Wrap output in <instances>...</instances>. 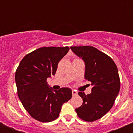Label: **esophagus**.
I'll list each match as a JSON object with an SVG mask.
<instances>
[{
	"label": "esophagus",
	"mask_w": 133,
	"mask_h": 133,
	"mask_svg": "<svg viewBox=\"0 0 133 133\" xmlns=\"http://www.w3.org/2000/svg\"><path fill=\"white\" fill-rule=\"evenodd\" d=\"M72 96H73V97H74V96H76V95H77V92L75 90H72Z\"/></svg>",
	"instance_id": "esophagus-1"
}]
</instances>
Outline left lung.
Here are the masks:
<instances>
[{"instance_id":"1","label":"left lung","mask_w":133,"mask_h":133,"mask_svg":"<svg viewBox=\"0 0 133 133\" xmlns=\"http://www.w3.org/2000/svg\"><path fill=\"white\" fill-rule=\"evenodd\" d=\"M85 63L84 78L91 83V93L78 92L83 104L75 109L80 118L87 122L99 119L113 106L120 90L118 69L113 60L91 46H70Z\"/></svg>"}]
</instances>
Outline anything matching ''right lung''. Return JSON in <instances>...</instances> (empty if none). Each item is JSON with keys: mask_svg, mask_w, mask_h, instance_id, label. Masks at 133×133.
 <instances>
[{"mask_svg": "<svg viewBox=\"0 0 133 133\" xmlns=\"http://www.w3.org/2000/svg\"><path fill=\"white\" fill-rule=\"evenodd\" d=\"M69 48L41 47L27 54L15 73L17 94L24 109L36 121L48 123L59 116L62 105L72 97L69 88L53 90L46 79L56 73Z\"/></svg>", "mask_w": 133, "mask_h": 133, "instance_id": "right-lung-1", "label": "right lung"}]
</instances>
